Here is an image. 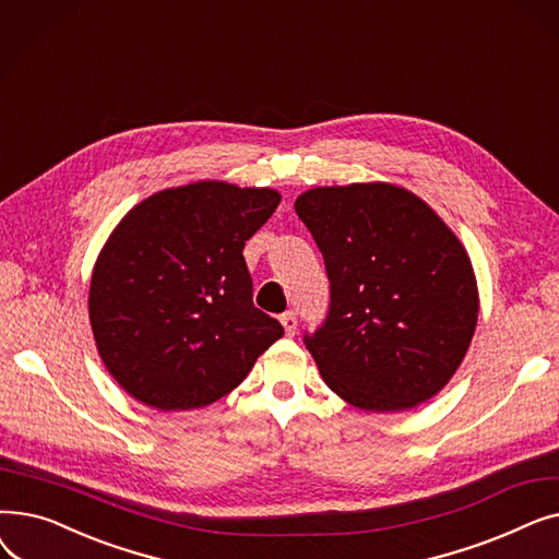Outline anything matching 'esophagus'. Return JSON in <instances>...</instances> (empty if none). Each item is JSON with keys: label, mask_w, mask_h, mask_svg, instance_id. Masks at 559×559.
<instances>
[{"label": "esophagus", "mask_w": 559, "mask_h": 559, "mask_svg": "<svg viewBox=\"0 0 559 559\" xmlns=\"http://www.w3.org/2000/svg\"><path fill=\"white\" fill-rule=\"evenodd\" d=\"M281 324L285 329L287 335H295L297 333V326H299V319H297V312L295 310H287L281 314Z\"/></svg>", "instance_id": "esophagus-1"}]
</instances>
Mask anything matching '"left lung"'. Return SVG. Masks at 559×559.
<instances>
[{"label": "left lung", "mask_w": 559, "mask_h": 559, "mask_svg": "<svg viewBox=\"0 0 559 559\" xmlns=\"http://www.w3.org/2000/svg\"><path fill=\"white\" fill-rule=\"evenodd\" d=\"M295 211L324 255L326 319L304 335L321 378L367 413L442 390L472 344L478 287L464 247L428 203L390 183L304 192Z\"/></svg>", "instance_id": "8db88e82"}]
</instances>
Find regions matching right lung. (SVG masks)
I'll return each instance as SVG.
<instances>
[{
    "label": "right lung",
    "mask_w": 559,
    "mask_h": 559,
    "mask_svg": "<svg viewBox=\"0 0 559 559\" xmlns=\"http://www.w3.org/2000/svg\"><path fill=\"white\" fill-rule=\"evenodd\" d=\"M281 194L199 181L138 203L102 249L91 281L99 356L156 409L211 405L238 388L285 331L253 306L245 242Z\"/></svg>",
    "instance_id": "1"
}]
</instances>
